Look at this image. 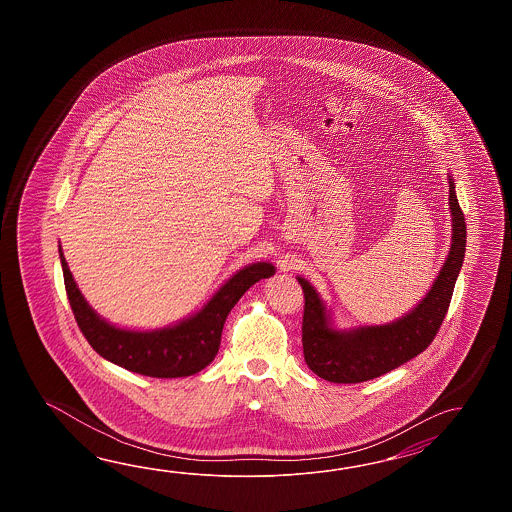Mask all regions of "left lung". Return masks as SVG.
Returning <instances> with one entry per match:
<instances>
[{
	"mask_svg": "<svg viewBox=\"0 0 512 512\" xmlns=\"http://www.w3.org/2000/svg\"><path fill=\"white\" fill-rule=\"evenodd\" d=\"M448 186V205L452 212L448 258L432 289L408 315L384 326L335 329L315 287L305 278H296L305 298L302 322L305 364L318 377L337 384L370 381L399 368L432 344L445 320L467 247V223L457 203L454 179H448Z\"/></svg>",
	"mask_w": 512,
	"mask_h": 512,
	"instance_id": "8db88e82",
	"label": "left lung"
}]
</instances>
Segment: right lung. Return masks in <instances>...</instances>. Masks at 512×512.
<instances>
[{
	"label": "right lung",
	"instance_id": "add662e5",
	"mask_svg": "<svg viewBox=\"0 0 512 512\" xmlns=\"http://www.w3.org/2000/svg\"><path fill=\"white\" fill-rule=\"evenodd\" d=\"M58 251L67 298L89 346L100 357L124 370L157 379L188 377L207 368L218 355L221 331L230 309L238 304V300L251 285L269 278L276 271L269 261L247 265L227 280L223 287H219L218 293L196 315L188 316L175 326L153 331H133L111 326L91 309V305L87 304L86 298L80 293L77 282L73 280L62 247Z\"/></svg>",
	"mask_w": 512,
	"mask_h": 512
}]
</instances>
